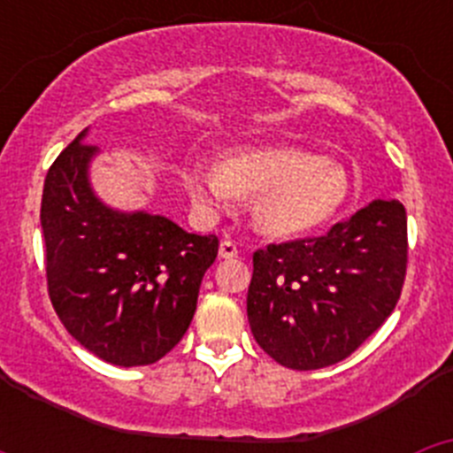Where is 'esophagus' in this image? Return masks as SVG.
<instances>
[{"instance_id":"1","label":"esophagus","mask_w":453,"mask_h":453,"mask_svg":"<svg viewBox=\"0 0 453 453\" xmlns=\"http://www.w3.org/2000/svg\"><path fill=\"white\" fill-rule=\"evenodd\" d=\"M238 256V247H235L234 240L224 238L219 242V258H235Z\"/></svg>"}]
</instances>
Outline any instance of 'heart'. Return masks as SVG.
Segmentation results:
<instances>
[{
  "label": "heart",
  "mask_w": 453,
  "mask_h": 453,
  "mask_svg": "<svg viewBox=\"0 0 453 453\" xmlns=\"http://www.w3.org/2000/svg\"><path fill=\"white\" fill-rule=\"evenodd\" d=\"M183 181L203 215L222 213L238 197H254L251 222L274 238L318 229L349 197V177L338 163L295 147L238 150L219 165L192 161Z\"/></svg>",
  "instance_id": "1"
}]
</instances>
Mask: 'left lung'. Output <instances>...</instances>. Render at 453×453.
<instances>
[{
    "mask_svg": "<svg viewBox=\"0 0 453 453\" xmlns=\"http://www.w3.org/2000/svg\"><path fill=\"white\" fill-rule=\"evenodd\" d=\"M406 254L397 199H374L318 238L254 251L247 318L256 342L290 370L340 363L395 311Z\"/></svg>",
    "mask_w": 453,
    "mask_h": 453,
    "instance_id": "1",
    "label": "left lung"
}]
</instances>
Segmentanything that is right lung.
<instances>
[{
    "mask_svg": "<svg viewBox=\"0 0 453 453\" xmlns=\"http://www.w3.org/2000/svg\"><path fill=\"white\" fill-rule=\"evenodd\" d=\"M83 129L50 167L40 224L47 288L63 326L119 367L151 365L177 345L197 308L218 238L147 211H118L95 195L97 147Z\"/></svg>",
    "mask_w": 453,
    "mask_h": 453,
    "instance_id": "obj_1",
    "label": "right lung"
}]
</instances>
